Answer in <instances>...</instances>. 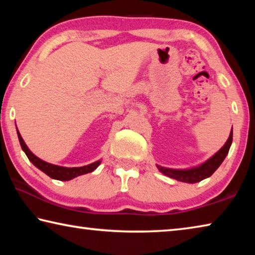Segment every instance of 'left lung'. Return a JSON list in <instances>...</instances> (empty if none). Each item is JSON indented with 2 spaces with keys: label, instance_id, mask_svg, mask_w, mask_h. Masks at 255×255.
<instances>
[{
  "label": "left lung",
  "instance_id": "left-lung-1",
  "mask_svg": "<svg viewBox=\"0 0 255 255\" xmlns=\"http://www.w3.org/2000/svg\"><path fill=\"white\" fill-rule=\"evenodd\" d=\"M233 140V131H231L230 137H228L225 145L216 153L214 156H211L208 161L202 163L200 166L193 167V169L189 170H173V169H166V167L157 166V169L162 172L163 174L170 176L172 179H175L181 182H187V183H196L200 182L206 178L214 173V172L218 169L219 165L223 163L225 159L226 155L228 154V150L232 145Z\"/></svg>",
  "mask_w": 255,
  "mask_h": 255
}]
</instances>
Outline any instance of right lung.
I'll use <instances>...</instances> for the list:
<instances>
[{"mask_svg":"<svg viewBox=\"0 0 255 255\" xmlns=\"http://www.w3.org/2000/svg\"><path fill=\"white\" fill-rule=\"evenodd\" d=\"M18 137H19L21 147H22L23 152L28 156L29 161L31 162L34 166L38 167L40 171H42L44 173L50 176L51 179L60 180V181L72 180L76 178V176L85 174V173H90V172L94 171L101 163V161H97L92 164H89V165L81 166V167H63V166L54 165V164H49L45 161H42L40 158H38L36 155H33L31 152H30V149L28 148V146L25 145L19 131H18Z\"/></svg>","mask_w":255,"mask_h":255,"instance_id":"right-lung-1","label":"right lung"}]
</instances>
